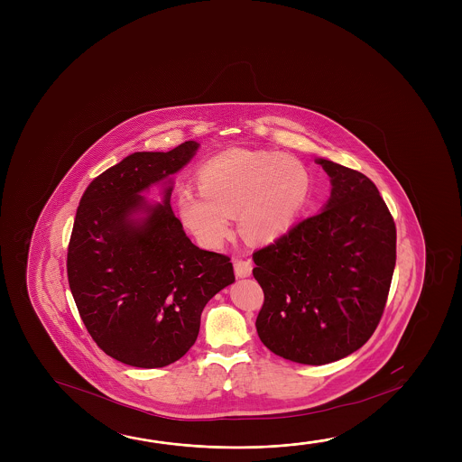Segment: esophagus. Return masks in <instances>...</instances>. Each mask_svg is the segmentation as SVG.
I'll return each mask as SVG.
<instances>
[{"label":"esophagus","mask_w":462,"mask_h":462,"mask_svg":"<svg viewBox=\"0 0 462 462\" xmlns=\"http://www.w3.org/2000/svg\"><path fill=\"white\" fill-rule=\"evenodd\" d=\"M235 273L236 277H250L251 271H253V264H251L250 259H238L235 261Z\"/></svg>","instance_id":"obj_1"}]
</instances>
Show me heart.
Returning a JSON list of instances; mask_svg holds the SVG:
<instances>
[{
  "label": "heart",
  "instance_id": "heart-1",
  "mask_svg": "<svg viewBox=\"0 0 462 462\" xmlns=\"http://www.w3.org/2000/svg\"><path fill=\"white\" fill-rule=\"evenodd\" d=\"M197 179L199 189H179L175 206L208 248L224 243L234 216L248 242L275 240L293 226L310 191L308 167L285 152L230 150L206 161Z\"/></svg>",
  "mask_w": 462,
  "mask_h": 462
}]
</instances>
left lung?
I'll use <instances>...</instances> for the list:
<instances>
[{
  "label": "left lung",
  "instance_id": "8db88e82",
  "mask_svg": "<svg viewBox=\"0 0 462 462\" xmlns=\"http://www.w3.org/2000/svg\"><path fill=\"white\" fill-rule=\"evenodd\" d=\"M332 183L322 211L253 253L264 291L257 335L273 355L322 365L375 332L396 264V227L369 177L319 158Z\"/></svg>",
  "mask_w": 462,
  "mask_h": 462
}]
</instances>
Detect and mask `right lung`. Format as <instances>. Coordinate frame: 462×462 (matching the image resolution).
Returning a JSON list of instances; mask_svg holds the SVG:
<instances>
[{"mask_svg":"<svg viewBox=\"0 0 462 462\" xmlns=\"http://www.w3.org/2000/svg\"><path fill=\"white\" fill-rule=\"evenodd\" d=\"M198 146L130 154L98 175L77 208L69 287L95 343L134 367L179 361L197 341L206 303L235 282L230 257L195 246L171 208L169 175ZM161 181L163 203L150 206L139 193Z\"/></svg>","mask_w":462,"mask_h":462,"instance_id":"add662e5","label":"right lung"}]
</instances>
